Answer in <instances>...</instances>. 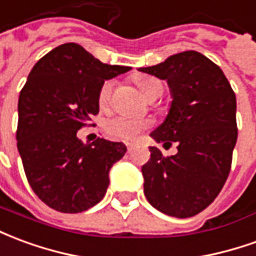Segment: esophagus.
<instances>
[{"label":"esophagus","mask_w":256,"mask_h":256,"mask_svg":"<svg viewBox=\"0 0 256 256\" xmlns=\"http://www.w3.org/2000/svg\"><path fill=\"white\" fill-rule=\"evenodd\" d=\"M132 148H134V144H132V143H126V148H128V152H131Z\"/></svg>","instance_id":"34e87169"}]
</instances>
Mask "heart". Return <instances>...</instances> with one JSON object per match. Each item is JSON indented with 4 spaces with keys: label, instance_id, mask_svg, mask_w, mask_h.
Wrapping results in <instances>:
<instances>
[{
    "label": "heart",
    "instance_id": "obj_1",
    "mask_svg": "<svg viewBox=\"0 0 256 256\" xmlns=\"http://www.w3.org/2000/svg\"><path fill=\"white\" fill-rule=\"evenodd\" d=\"M136 85L142 95L150 100L152 98L158 95L162 92L160 81L154 78H139L136 80ZM112 92H113V81H104L98 94V100L102 108H106L112 99ZM150 126L148 120L134 118L128 116H113L106 120L104 122V130L108 136L113 138L116 140H124V142H132L135 140L140 132L144 131L146 128Z\"/></svg>",
    "mask_w": 256,
    "mask_h": 256
}]
</instances>
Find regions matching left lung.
Returning <instances> with one entry per match:
<instances>
[{
	"label": "left lung",
	"mask_w": 256,
	"mask_h": 256,
	"mask_svg": "<svg viewBox=\"0 0 256 256\" xmlns=\"http://www.w3.org/2000/svg\"><path fill=\"white\" fill-rule=\"evenodd\" d=\"M139 72L166 80L172 95L166 121L150 136L164 146L178 143V153L170 157L148 148L150 160L142 166L144 196L170 216H194L229 176L237 140L234 90L220 67L196 50Z\"/></svg>",
	"instance_id": "1"
}]
</instances>
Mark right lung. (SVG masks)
Returning a JSON list of instances; mask_svg holds the SVG:
<instances>
[{
	"mask_svg": "<svg viewBox=\"0 0 256 256\" xmlns=\"http://www.w3.org/2000/svg\"><path fill=\"white\" fill-rule=\"evenodd\" d=\"M128 70L67 42L42 56L28 74L18 103V150L32 192L56 211H86L106 194L108 171L126 148L99 138L82 143L77 131L99 113L103 82Z\"/></svg>",
	"mask_w": 256,
	"mask_h": 256,
	"instance_id": "1",
	"label": "right lung"
}]
</instances>
